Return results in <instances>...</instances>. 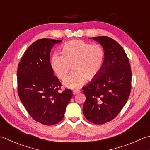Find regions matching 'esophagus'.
<instances>
[{"instance_id":"1","label":"esophagus","mask_w":150,"mask_h":150,"mask_svg":"<svg viewBox=\"0 0 150 150\" xmlns=\"http://www.w3.org/2000/svg\"><path fill=\"white\" fill-rule=\"evenodd\" d=\"M81 92V91L79 90H74L73 91V93L74 95H76V94H77V93H80Z\"/></svg>"}]
</instances>
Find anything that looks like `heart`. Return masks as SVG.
<instances>
[{"mask_svg": "<svg viewBox=\"0 0 150 150\" xmlns=\"http://www.w3.org/2000/svg\"><path fill=\"white\" fill-rule=\"evenodd\" d=\"M62 52L52 56L51 64L58 78L64 81L73 68L74 71L64 84L74 89L86 80L92 81L98 77L103 67L106 52L100 44H91L82 40H74L62 46Z\"/></svg>", "mask_w": 150, "mask_h": 150, "instance_id": "b5f03b06", "label": "heart"}]
</instances>
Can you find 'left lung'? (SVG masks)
<instances>
[{
	"label": "left lung",
	"mask_w": 150,
	"mask_h": 150,
	"mask_svg": "<svg viewBox=\"0 0 150 150\" xmlns=\"http://www.w3.org/2000/svg\"><path fill=\"white\" fill-rule=\"evenodd\" d=\"M103 47L106 58L96 79L83 88L86 96L83 113L95 124L114 119L124 107L131 90V69L129 58L120 44L109 37H93Z\"/></svg>",
	"instance_id": "obj_1"
}]
</instances>
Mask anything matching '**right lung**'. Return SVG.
<instances>
[{"label": "right lung", "mask_w": 150, "mask_h": 150, "mask_svg": "<svg viewBox=\"0 0 150 150\" xmlns=\"http://www.w3.org/2000/svg\"><path fill=\"white\" fill-rule=\"evenodd\" d=\"M62 40L42 38L26 50L17 71V92L21 101L35 121L52 125L63 119L72 91H62V84L54 76L50 52Z\"/></svg>", "instance_id": "1"}]
</instances>
